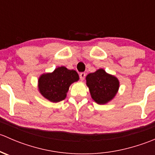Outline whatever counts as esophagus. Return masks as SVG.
<instances>
[{"label": "esophagus", "instance_id": "1", "mask_svg": "<svg viewBox=\"0 0 155 155\" xmlns=\"http://www.w3.org/2000/svg\"><path fill=\"white\" fill-rule=\"evenodd\" d=\"M85 76H86V74H85V73H81L80 74H79V77H80V79H81V80L83 81L84 79H85Z\"/></svg>", "mask_w": 155, "mask_h": 155}]
</instances>
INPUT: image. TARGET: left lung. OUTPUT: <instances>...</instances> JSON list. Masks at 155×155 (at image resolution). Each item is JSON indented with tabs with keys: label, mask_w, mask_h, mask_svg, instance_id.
<instances>
[{
	"label": "left lung",
	"mask_w": 155,
	"mask_h": 155,
	"mask_svg": "<svg viewBox=\"0 0 155 155\" xmlns=\"http://www.w3.org/2000/svg\"><path fill=\"white\" fill-rule=\"evenodd\" d=\"M85 79L91 98L100 105L112 101L119 89L118 78L107 73L102 68L87 74Z\"/></svg>",
	"instance_id": "1"
}]
</instances>
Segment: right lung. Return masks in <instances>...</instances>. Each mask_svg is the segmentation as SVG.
<instances>
[{
	"mask_svg": "<svg viewBox=\"0 0 155 155\" xmlns=\"http://www.w3.org/2000/svg\"><path fill=\"white\" fill-rule=\"evenodd\" d=\"M79 79L76 70L59 67L51 73H43L39 77L38 91L48 101L60 102L66 98L70 85Z\"/></svg>",
	"mask_w": 155,
	"mask_h": 155,
	"instance_id": "add662e5",
	"label": "right lung"
}]
</instances>
